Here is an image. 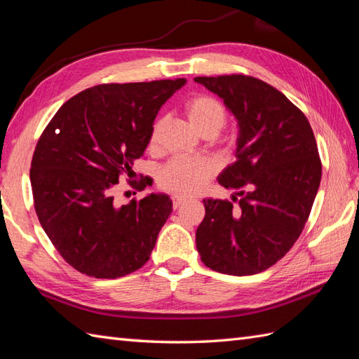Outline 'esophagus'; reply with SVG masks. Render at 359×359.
<instances>
[{
  "mask_svg": "<svg viewBox=\"0 0 359 359\" xmlns=\"http://www.w3.org/2000/svg\"><path fill=\"white\" fill-rule=\"evenodd\" d=\"M187 202V199L185 197H179V196H174L172 197V208L175 210V208H179L180 205H184Z\"/></svg>",
  "mask_w": 359,
  "mask_h": 359,
  "instance_id": "34e87169",
  "label": "esophagus"
}]
</instances>
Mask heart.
Returning a JSON list of instances; mask_svg holds the SVG:
<instances>
[{"label":"heart","mask_w":359,"mask_h":359,"mask_svg":"<svg viewBox=\"0 0 359 359\" xmlns=\"http://www.w3.org/2000/svg\"><path fill=\"white\" fill-rule=\"evenodd\" d=\"M187 118L202 135H217L226 123V111L217 98L194 95L185 103ZM165 126V118L156 120L149 135V147L156 148ZM215 175V166L205 158H172L157 172V184L166 193L193 196L201 193Z\"/></svg>","instance_id":"1"}]
</instances>
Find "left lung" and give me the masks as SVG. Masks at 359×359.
Here are the masks:
<instances>
[{"label": "left lung", "instance_id": "obj_1", "mask_svg": "<svg viewBox=\"0 0 359 359\" xmlns=\"http://www.w3.org/2000/svg\"><path fill=\"white\" fill-rule=\"evenodd\" d=\"M239 125L236 162L219 184L231 201L205 199L196 245L208 269L248 276L284 257L299 238L321 184L318 144L304 112L269 83L231 74L196 77Z\"/></svg>", "mask_w": 359, "mask_h": 359}]
</instances>
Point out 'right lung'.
<instances>
[{
  "instance_id": "1",
  "label": "right lung",
  "mask_w": 359,
  "mask_h": 359,
  "mask_svg": "<svg viewBox=\"0 0 359 359\" xmlns=\"http://www.w3.org/2000/svg\"><path fill=\"white\" fill-rule=\"evenodd\" d=\"M185 83L89 88L46 126L30 165L34 207L53 247L77 271L116 279L148 262L172 211L170 196L149 194L118 207L112 193L147 149L158 109ZM147 185L148 177L134 182L139 191Z\"/></svg>"
}]
</instances>
